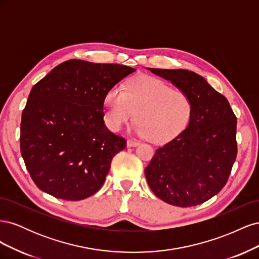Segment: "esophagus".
<instances>
[{"mask_svg":"<svg viewBox=\"0 0 259 259\" xmlns=\"http://www.w3.org/2000/svg\"><path fill=\"white\" fill-rule=\"evenodd\" d=\"M126 145H127V147H135V146L139 145V142L136 139H127Z\"/></svg>","mask_w":259,"mask_h":259,"instance_id":"esophagus-1","label":"esophagus"}]
</instances>
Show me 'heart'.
I'll list each match as a JSON object with an SVG mask.
<instances>
[{
    "instance_id": "b5f03b06",
    "label": "heart",
    "mask_w": 259,
    "mask_h": 259,
    "mask_svg": "<svg viewBox=\"0 0 259 259\" xmlns=\"http://www.w3.org/2000/svg\"><path fill=\"white\" fill-rule=\"evenodd\" d=\"M105 107V120L111 131H121L134 121L137 112L135 132L153 143H166L178 136L188 126L193 112L187 93L147 75L133 79L124 92L109 91Z\"/></svg>"
}]
</instances>
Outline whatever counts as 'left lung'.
I'll use <instances>...</instances> for the list:
<instances>
[{
    "label": "left lung",
    "mask_w": 259,
    "mask_h": 259,
    "mask_svg": "<svg viewBox=\"0 0 259 259\" xmlns=\"http://www.w3.org/2000/svg\"><path fill=\"white\" fill-rule=\"evenodd\" d=\"M147 69L187 93L193 104L185 131L155 150L145 168L147 183L168 204L199 205L213 198L228 180L237 158V117L227 98L198 73Z\"/></svg>",
    "instance_id": "obj_1"
}]
</instances>
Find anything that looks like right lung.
I'll list each match as a JSON object with an SVG mask.
<instances>
[{
    "mask_svg": "<svg viewBox=\"0 0 259 259\" xmlns=\"http://www.w3.org/2000/svg\"><path fill=\"white\" fill-rule=\"evenodd\" d=\"M116 64L71 59L31 90L20 124V151L34 184L79 201L104 185L112 158L126 146L104 121L107 93L135 72Z\"/></svg>",
    "mask_w": 259,
    "mask_h": 259,
    "instance_id": "obj_1",
    "label": "right lung"
}]
</instances>
